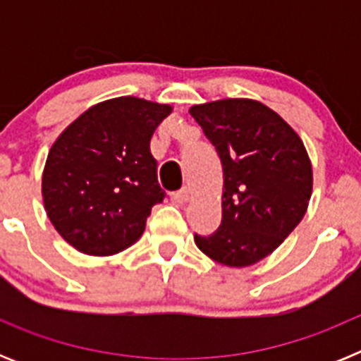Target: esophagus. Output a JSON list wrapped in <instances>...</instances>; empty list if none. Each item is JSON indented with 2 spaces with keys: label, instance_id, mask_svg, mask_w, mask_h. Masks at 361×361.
<instances>
[{
  "label": "esophagus",
  "instance_id": "1",
  "mask_svg": "<svg viewBox=\"0 0 361 361\" xmlns=\"http://www.w3.org/2000/svg\"><path fill=\"white\" fill-rule=\"evenodd\" d=\"M188 199H190V193H188V190H180V191H175V193H171V200L177 204L188 202Z\"/></svg>",
  "mask_w": 361,
  "mask_h": 361
}]
</instances>
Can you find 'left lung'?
Returning <instances> with one entry per match:
<instances>
[{"label": "left lung", "instance_id": "1", "mask_svg": "<svg viewBox=\"0 0 361 361\" xmlns=\"http://www.w3.org/2000/svg\"><path fill=\"white\" fill-rule=\"evenodd\" d=\"M215 146L222 170V222L195 244L215 262H260L289 237L307 212L312 168L298 133L253 99H220L190 108Z\"/></svg>", "mask_w": 361, "mask_h": 361}]
</instances>
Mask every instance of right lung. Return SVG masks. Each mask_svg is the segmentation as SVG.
Segmentation results:
<instances>
[{
  "label": "right lung",
  "instance_id": "1",
  "mask_svg": "<svg viewBox=\"0 0 361 361\" xmlns=\"http://www.w3.org/2000/svg\"><path fill=\"white\" fill-rule=\"evenodd\" d=\"M170 104L116 97L79 116L57 137L43 171V202L57 233L85 255L135 244L164 191L149 141Z\"/></svg>",
  "mask_w": 361,
  "mask_h": 361
}]
</instances>
